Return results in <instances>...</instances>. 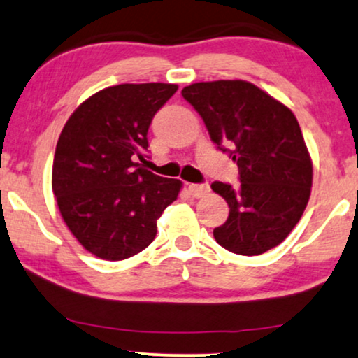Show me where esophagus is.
<instances>
[{
  "mask_svg": "<svg viewBox=\"0 0 358 358\" xmlns=\"http://www.w3.org/2000/svg\"><path fill=\"white\" fill-rule=\"evenodd\" d=\"M209 192V184H189V194L192 197H202Z\"/></svg>",
  "mask_w": 358,
  "mask_h": 358,
  "instance_id": "esophagus-1",
  "label": "esophagus"
}]
</instances>
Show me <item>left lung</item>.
Returning a JSON list of instances; mask_svg holds the SVG:
<instances>
[{"mask_svg": "<svg viewBox=\"0 0 358 358\" xmlns=\"http://www.w3.org/2000/svg\"><path fill=\"white\" fill-rule=\"evenodd\" d=\"M180 94L239 167L241 186H210L229 204L227 220L214 229L217 244L241 255L279 245L301 220L312 187V161L294 113L241 79L196 83Z\"/></svg>", "mask_w": 358, "mask_h": 358, "instance_id": "left-lung-1", "label": "left lung"}]
</instances>
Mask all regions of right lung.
<instances>
[{
	"instance_id": "1",
	"label": "right lung",
	"mask_w": 358,
	"mask_h": 358,
	"mask_svg": "<svg viewBox=\"0 0 358 358\" xmlns=\"http://www.w3.org/2000/svg\"><path fill=\"white\" fill-rule=\"evenodd\" d=\"M176 85H117L92 94L68 119L52 161V192L79 244L104 260L139 254L182 182L144 169L148 131Z\"/></svg>"
}]
</instances>
